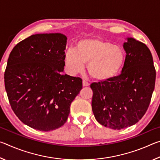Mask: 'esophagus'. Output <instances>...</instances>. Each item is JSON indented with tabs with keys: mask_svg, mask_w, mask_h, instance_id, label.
I'll list each match as a JSON object with an SVG mask.
<instances>
[{
	"mask_svg": "<svg viewBox=\"0 0 160 160\" xmlns=\"http://www.w3.org/2000/svg\"><path fill=\"white\" fill-rule=\"evenodd\" d=\"M82 85L84 86V87H86V86H89L90 85V83H89L88 81H86V80H83L82 81Z\"/></svg>",
	"mask_w": 160,
	"mask_h": 160,
	"instance_id": "esophagus-1",
	"label": "esophagus"
}]
</instances>
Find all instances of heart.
<instances>
[{
    "label": "heart",
    "mask_w": 160,
    "mask_h": 160,
    "mask_svg": "<svg viewBox=\"0 0 160 160\" xmlns=\"http://www.w3.org/2000/svg\"><path fill=\"white\" fill-rule=\"evenodd\" d=\"M126 61L122 48L99 38L78 41L75 50L69 49L64 56L66 68L70 73L82 72L87 64L88 74L93 80L106 82L120 74Z\"/></svg>",
    "instance_id": "heart-1"
}]
</instances>
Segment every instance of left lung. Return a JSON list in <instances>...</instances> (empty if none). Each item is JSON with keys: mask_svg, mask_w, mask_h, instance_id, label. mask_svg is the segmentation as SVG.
Masks as SVG:
<instances>
[{"mask_svg": "<svg viewBox=\"0 0 160 160\" xmlns=\"http://www.w3.org/2000/svg\"><path fill=\"white\" fill-rule=\"evenodd\" d=\"M123 48L126 56L121 73L109 81L90 85L96 120L117 130L134 125L142 118L150 105L156 78L152 56L147 46L128 38Z\"/></svg>", "mask_w": 160, "mask_h": 160, "instance_id": "left-lung-1", "label": "left lung"}]
</instances>
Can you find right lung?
<instances>
[{"label": "right lung", "mask_w": 160, "mask_h": 160, "mask_svg": "<svg viewBox=\"0 0 160 160\" xmlns=\"http://www.w3.org/2000/svg\"><path fill=\"white\" fill-rule=\"evenodd\" d=\"M67 38L63 34L32 35L10 53L4 73L10 106L28 126L51 131L66 122L81 89L80 78L62 75Z\"/></svg>", "instance_id": "add662e5"}]
</instances>
